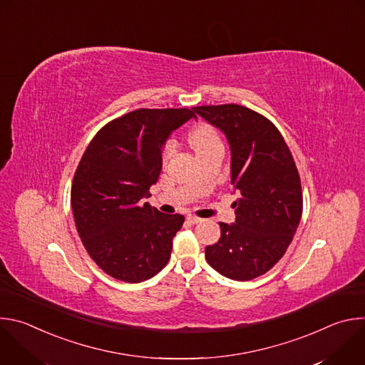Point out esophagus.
I'll return each instance as SVG.
<instances>
[{"label": "esophagus", "instance_id": "34e87169", "mask_svg": "<svg viewBox=\"0 0 365 365\" xmlns=\"http://www.w3.org/2000/svg\"><path fill=\"white\" fill-rule=\"evenodd\" d=\"M186 221H187L189 224H199L202 220L197 218V217H195V215H187V217H186Z\"/></svg>", "mask_w": 365, "mask_h": 365}]
</instances>
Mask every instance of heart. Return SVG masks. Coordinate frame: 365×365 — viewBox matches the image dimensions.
I'll use <instances>...</instances> for the list:
<instances>
[{
  "instance_id": "heart-1",
  "label": "heart",
  "mask_w": 365,
  "mask_h": 365,
  "mask_svg": "<svg viewBox=\"0 0 365 365\" xmlns=\"http://www.w3.org/2000/svg\"><path fill=\"white\" fill-rule=\"evenodd\" d=\"M190 145L193 147L196 155H200V154H205L207 151H211L217 147H222V141H221V137L220 134L217 133V130L210 125V124H199L196 125L192 133H190ZM175 141H168L165 145H163V150H162V159L163 162L169 160L173 153H175Z\"/></svg>"
}]
</instances>
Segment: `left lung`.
Here are the masks:
<instances>
[{
    "mask_svg": "<svg viewBox=\"0 0 365 365\" xmlns=\"http://www.w3.org/2000/svg\"><path fill=\"white\" fill-rule=\"evenodd\" d=\"M220 128L231 150L235 222H220L221 238L205 248L222 276L247 282L267 273L284 255L300 222L303 199L297 168L276 125L237 103L195 107Z\"/></svg>",
    "mask_w": 365,
    "mask_h": 365,
    "instance_id": "left-lung-1",
    "label": "left lung"
}]
</instances>
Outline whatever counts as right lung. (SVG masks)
<instances>
[{"instance_id": "add662e5", "label": "right lung", "mask_w": 365, "mask_h": 365, "mask_svg": "<svg viewBox=\"0 0 365 365\" xmlns=\"http://www.w3.org/2000/svg\"><path fill=\"white\" fill-rule=\"evenodd\" d=\"M196 118L187 108L135 110L103 125L75 172L71 203L78 234L93 262L117 280L140 283L169 262L185 217L148 202L162 172V150L176 128Z\"/></svg>"}]
</instances>
